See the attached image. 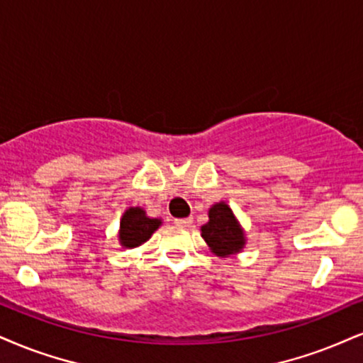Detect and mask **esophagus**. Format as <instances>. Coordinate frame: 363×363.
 <instances>
[{"instance_id":"esophagus-1","label":"esophagus","mask_w":363,"mask_h":363,"mask_svg":"<svg viewBox=\"0 0 363 363\" xmlns=\"http://www.w3.org/2000/svg\"><path fill=\"white\" fill-rule=\"evenodd\" d=\"M191 222H194V218H191V217H186V218H177V220H174V223H177L178 227H190V225H191Z\"/></svg>"}]
</instances>
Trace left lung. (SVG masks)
<instances>
[{
	"instance_id": "8db88e82",
	"label": "left lung",
	"mask_w": 363,
	"mask_h": 363,
	"mask_svg": "<svg viewBox=\"0 0 363 363\" xmlns=\"http://www.w3.org/2000/svg\"><path fill=\"white\" fill-rule=\"evenodd\" d=\"M200 230L210 252L217 257H232L242 252L245 232L227 202L213 203L208 208V222Z\"/></svg>"
}]
</instances>
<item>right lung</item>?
I'll return each mask as SVG.
<instances>
[{
    "label": "right lung",
    "instance_id": "obj_1",
    "mask_svg": "<svg viewBox=\"0 0 363 363\" xmlns=\"http://www.w3.org/2000/svg\"><path fill=\"white\" fill-rule=\"evenodd\" d=\"M161 223V218L147 217L145 208L129 207L124 210L119 222V244L126 249L140 247L151 239Z\"/></svg>",
    "mask_w": 363,
    "mask_h": 363
}]
</instances>
